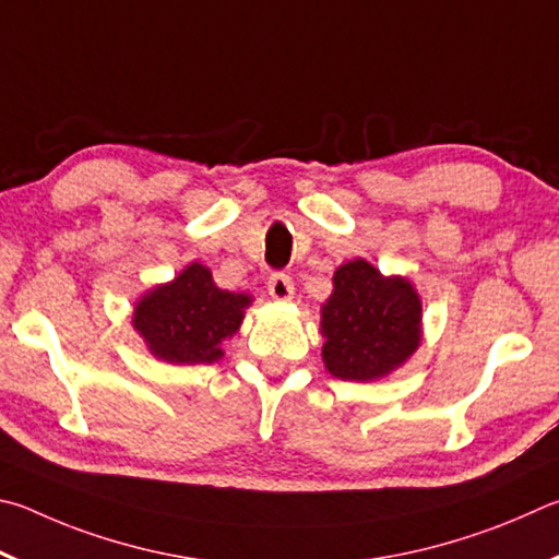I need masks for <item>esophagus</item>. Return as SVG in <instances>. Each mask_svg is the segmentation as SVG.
Listing matches in <instances>:
<instances>
[{
  "instance_id": "esophagus-1",
  "label": "esophagus",
  "mask_w": 559,
  "mask_h": 559,
  "mask_svg": "<svg viewBox=\"0 0 559 559\" xmlns=\"http://www.w3.org/2000/svg\"><path fill=\"white\" fill-rule=\"evenodd\" d=\"M267 289H270L272 299H280V301H287V299H292V295H295V285H292L289 274H285V272L270 274Z\"/></svg>"
}]
</instances>
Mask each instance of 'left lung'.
Returning a JSON list of instances; mask_svg holds the SVG:
<instances>
[{
	"label": "left lung",
	"mask_w": 559,
	"mask_h": 559,
	"mask_svg": "<svg viewBox=\"0 0 559 559\" xmlns=\"http://www.w3.org/2000/svg\"><path fill=\"white\" fill-rule=\"evenodd\" d=\"M326 370L341 380H378L415 354L423 341V301L405 277H385L366 260L334 272L321 307Z\"/></svg>",
	"instance_id": "1"
}]
</instances>
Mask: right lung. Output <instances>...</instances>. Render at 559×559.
Here are the masks:
<instances>
[{
    "mask_svg": "<svg viewBox=\"0 0 559 559\" xmlns=\"http://www.w3.org/2000/svg\"><path fill=\"white\" fill-rule=\"evenodd\" d=\"M250 305V295L215 287L211 270L191 262L136 301L132 326L150 354L166 364H215L223 356L221 344L240 329Z\"/></svg>",
    "mask_w": 559,
    "mask_h": 559,
    "instance_id": "1",
    "label": "right lung"
}]
</instances>
